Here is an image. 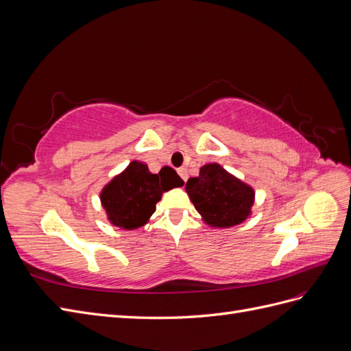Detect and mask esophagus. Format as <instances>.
Segmentation results:
<instances>
[{"mask_svg": "<svg viewBox=\"0 0 351 351\" xmlns=\"http://www.w3.org/2000/svg\"><path fill=\"white\" fill-rule=\"evenodd\" d=\"M178 174H180V177H182L184 182L187 180V169L184 168V167H182V168H178Z\"/></svg>", "mask_w": 351, "mask_h": 351, "instance_id": "obj_1", "label": "esophagus"}]
</instances>
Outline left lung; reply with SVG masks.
Returning a JSON list of instances; mask_svg holds the SVG:
<instances>
[{
    "label": "left lung",
    "mask_w": 351,
    "mask_h": 351,
    "mask_svg": "<svg viewBox=\"0 0 351 351\" xmlns=\"http://www.w3.org/2000/svg\"><path fill=\"white\" fill-rule=\"evenodd\" d=\"M186 193L212 228L234 227L252 215L253 187L217 162L202 165L199 176L187 180Z\"/></svg>",
    "instance_id": "obj_1"
}]
</instances>
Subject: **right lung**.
<instances>
[{
	"mask_svg": "<svg viewBox=\"0 0 351 351\" xmlns=\"http://www.w3.org/2000/svg\"><path fill=\"white\" fill-rule=\"evenodd\" d=\"M183 184L171 167L165 165L154 174L147 164L134 159L102 187L99 199L114 227L136 230L151 219L162 193Z\"/></svg>",
	"mask_w": 351,
	"mask_h": 351,
	"instance_id": "obj_1",
	"label": "right lung"
}]
</instances>
